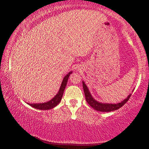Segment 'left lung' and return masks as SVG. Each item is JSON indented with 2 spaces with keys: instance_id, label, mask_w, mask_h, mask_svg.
Here are the masks:
<instances>
[{
  "instance_id": "obj_1",
  "label": "left lung",
  "mask_w": 149,
  "mask_h": 149,
  "mask_svg": "<svg viewBox=\"0 0 149 149\" xmlns=\"http://www.w3.org/2000/svg\"><path fill=\"white\" fill-rule=\"evenodd\" d=\"M83 90H84V93L85 95V99H86L87 102L93 108V109L96 110V111H100V112H111L115 111L121 108V107L125 104L127 102L128 100L131 96V93L124 99L123 101L120 102L119 103L117 104H111V103H102L100 102L97 101L96 100L94 99L91 95V93L89 91L88 87H87V85L83 81Z\"/></svg>"
}]
</instances>
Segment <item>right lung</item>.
<instances>
[{"mask_svg": "<svg viewBox=\"0 0 149 149\" xmlns=\"http://www.w3.org/2000/svg\"><path fill=\"white\" fill-rule=\"evenodd\" d=\"M72 71L69 72L66 76L64 77L63 80L61 83V86L59 89L58 92L57 93V94L53 97L52 100H50L49 101L46 102L44 103H35V104H30L28 103L30 107L34 108V109H39V110H49L52 109L53 108L56 107L59 103L60 102L62 98L63 93H64V89L66 88V86L68 83V80L70 74H72Z\"/></svg>", "mask_w": 149, "mask_h": 149, "instance_id": "right-lung-1", "label": "right lung"}]
</instances>
